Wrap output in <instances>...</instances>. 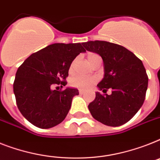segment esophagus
<instances>
[{
    "mask_svg": "<svg viewBox=\"0 0 160 160\" xmlns=\"http://www.w3.org/2000/svg\"><path fill=\"white\" fill-rule=\"evenodd\" d=\"M79 93H80V94H84V91L83 89H80V90H79Z\"/></svg>",
    "mask_w": 160,
    "mask_h": 160,
    "instance_id": "1",
    "label": "esophagus"
}]
</instances>
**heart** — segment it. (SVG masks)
Instances as JSON below:
<instances>
[{"label":"heart","instance_id":"b5f03b06","mask_svg":"<svg viewBox=\"0 0 160 160\" xmlns=\"http://www.w3.org/2000/svg\"><path fill=\"white\" fill-rule=\"evenodd\" d=\"M100 58L99 56L95 54V53H89L88 55V60L89 62L91 61L94 60L95 58ZM72 66H71V69L72 68ZM96 80L93 77H87V76H76L72 77L71 80V84L72 86L78 88V89H89L90 87H92L93 84H95Z\"/></svg>","mask_w":160,"mask_h":160}]
</instances>
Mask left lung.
<instances>
[{
    "label": "left lung",
    "instance_id": "8db88e82",
    "mask_svg": "<svg viewBox=\"0 0 160 160\" xmlns=\"http://www.w3.org/2000/svg\"><path fill=\"white\" fill-rule=\"evenodd\" d=\"M87 51L100 56L104 75L98 84L94 100L88 106L90 113L104 125L119 127L130 121L145 101L148 76L144 65L134 53L126 48L106 41L83 42Z\"/></svg>",
    "mask_w": 160,
    "mask_h": 160
}]
</instances>
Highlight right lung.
Here are the masks:
<instances>
[{
  "label": "right lung",
  "instance_id": "right-lung-1",
  "mask_svg": "<svg viewBox=\"0 0 160 160\" xmlns=\"http://www.w3.org/2000/svg\"><path fill=\"white\" fill-rule=\"evenodd\" d=\"M86 51L80 43H53L33 53L18 68L13 84L17 107L35 127L48 129L64 120L77 89H52L65 86L74 59Z\"/></svg>",
  "mask_w": 160,
  "mask_h": 160
}]
</instances>
